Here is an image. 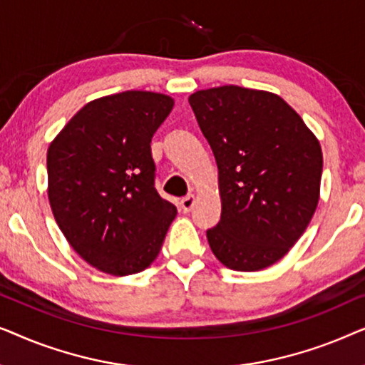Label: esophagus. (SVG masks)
<instances>
[{"label":"esophagus","mask_w":365,"mask_h":365,"mask_svg":"<svg viewBox=\"0 0 365 365\" xmlns=\"http://www.w3.org/2000/svg\"><path fill=\"white\" fill-rule=\"evenodd\" d=\"M194 202H196V196H194V194H187L186 197L181 199V207L187 212V211H191V209H192Z\"/></svg>","instance_id":"obj_1"}]
</instances>
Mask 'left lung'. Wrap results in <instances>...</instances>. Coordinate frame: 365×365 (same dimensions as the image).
Wrapping results in <instances>:
<instances>
[{
  "label": "left lung",
  "mask_w": 365,
  "mask_h": 365,
  "mask_svg": "<svg viewBox=\"0 0 365 365\" xmlns=\"http://www.w3.org/2000/svg\"><path fill=\"white\" fill-rule=\"evenodd\" d=\"M219 169L221 221L214 256L234 271H261L289 252L316 212L322 149L277 94L241 86L189 96Z\"/></svg>",
  "instance_id": "obj_1"
}]
</instances>
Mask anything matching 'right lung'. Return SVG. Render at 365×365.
Segmentation results:
<instances>
[{"instance_id": "1", "label": "right lung", "mask_w": 365, "mask_h": 365, "mask_svg": "<svg viewBox=\"0 0 365 365\" xmlns=\"http://www.w3.org/2000/svg\"><path fill=\"white\" fill-rule=\"evenodd\" d=\"M174 99L124 91L83 106L48 148V197L74 251L98 271L151 266L178 209L154 187L151 139Z\"/></svg>"}]
</instances>
